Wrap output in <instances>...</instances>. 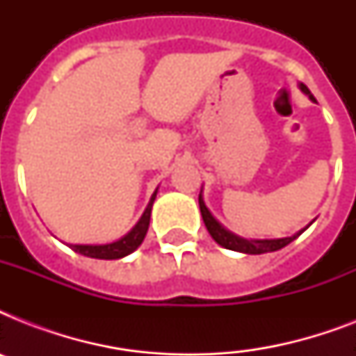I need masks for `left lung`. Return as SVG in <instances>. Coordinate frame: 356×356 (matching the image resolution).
<instances>
[{
    "label": "left lung",
    "mask_w": 356,
    "mask_h": 356,
    "mask_svg": "<svg viewBox=\"0 0 356 356\" xmlns=\"http://www.w3.org/2000/svg\"><path fill=\"white\" fill-rule=\"evenodd\" d=\"M299 88H301V92H303V94H307V96H309L312 102H316L314 96L310 94V90L303 85V83H299ZM200 211H201V216H203V222H205L207 231L211 233V236L214 238V240H216V242L220 243L222 248L231 249V251H238V253H245V254H262V253H271V251H279V249H282L290 242H293V240H296L299 234L303 233V231H307V229L312 225V222H314V220H312V222H310L307 227L301 229V231H298V233L292 234V236L242 238V236H238V234L231 233L229 229L223 227L222 223L218 222L216 218L212 216V212L207 209L205 201H203V186H201V194H200Z\"/></svg>",
    "instance_id": "8db88e82"
}]
</instances>
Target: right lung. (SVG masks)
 Returning a JSON list of instances; mask_svg holds the SVG:
<instances>
[{"label": "right lung", "mask_w": 356, "mask_h": 356, "mask_svg": "<svg viewBox=\"0 0 356 356\" xmlns=\"http://www.w3.org/2000/svg\"><path fill=\"white\" fill-rule=\"evenodd\" d=\"M156 192L159 188L153 192L149 203L145 207L144 214L140 216V220L136 222L131 231L127 234H123L122 238L114 240V242L108 243H70V248L74 249L75 253L85 254V257H90V259H103V260H116L127 257L133 251L140 248V243L144 242L145 233H147V227H149V218H151V207H153V201L156 197Z\"/></svg>", "instance_id": "1"}]
</instances>
